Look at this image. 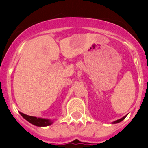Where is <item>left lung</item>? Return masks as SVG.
<instances>
[{"instance_id": "left-lung-1", "label": "left lung", "mask_w": 148, "mask_h": 148, "mask_svg": "<svg viewBox=\"0 0 148 148\" xmlns=\"http://www.w3.org/2000/svg\"><path fill=\"white\" fill-rule=\"evenodd\" d=\"M125 117H126V116H124V117H123V118H121V119H119V120H116V121H115L114 122V124H116V123H119V122H120V121H122V120H124L125 119Z\"/></svg>"}]
</instances>
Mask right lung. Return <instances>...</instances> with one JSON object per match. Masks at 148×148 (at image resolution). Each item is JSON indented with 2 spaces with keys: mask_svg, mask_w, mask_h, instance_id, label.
Instances as JSON below:
<instances>
[{
  "mask_svg": "<svg viewBox=\"0 0 148 148\" xmlns=\"http://www.w3.org/2000/svg\"><path fill=\"white\" fill-rule=\"evenodd\" d=\"M20 114L26 120H27L29 122H30L31 124H32V125H35V126H49V125H50L51 124L53 123V121H50V120L49 119H40L37 118V117H34V116H27V115L23 114V113H20Z\"/></svg>",
  "mask_w": 148,
  "mask_h": 148,
  "instance_id": "1",
  "label": "right lung"
}]
</instances>
